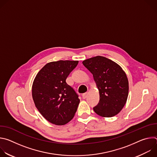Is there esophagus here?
I'll list each match as a JSON object with an SVG mask.
<instances>
[{"label": "esophagus", "mask_w": 157, "mask_h": 157, "mask_svg": "<svg viewBox=\"0 0 157 157\" xmlns=\"http://www.w3.org/2000/svg\"><path fill=\"white\" fill-rule=\"evenodd\" d=\"M87 95H88V93H85L82 94V98H83V99H86V98H87Z\"/></svg>", "instance_id": "1"}]
</instances>
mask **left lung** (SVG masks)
<instances>
[{
  "label": "left lung",
  "instance_id": "left-lung-1",
  "mask_svg": "<svg viewBox=\"0 0 157 157\" xmlns=\"http://www.w3.org/2000/svg\"><path fill=\"white\" fill-rule=\"evenodd\" d=\"M94 77L99 91V101L94 107L100 116L110 117L117 115L126 103L128 81L126 74L116 63L105 57L97 56L82 61Z\"/></svg>",
  "mask_w": 157,
  "mask_h": 157
}]
</instances>
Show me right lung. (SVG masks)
Returning a JSON list of instances; mask_svg holds the SVG:
<instances>
[{
  "label": "right lung",
  "mask_w": 157,
  "mask_h": 157,
  "mask_svg": "<svg viewBox=\"0 0 157 157\" xmlns=\"http://www.w3.org/2000/svg\"><path fill=\"white\" fill-rule=\"evenodd\" d=\"M78 61L59 60L44 65L36 75L32 86L36 107L50 122L62 125L74 117L79 104L78 95L66 79Z\"/></svg>",
  "instance_id": "1"
}]
</instances>
